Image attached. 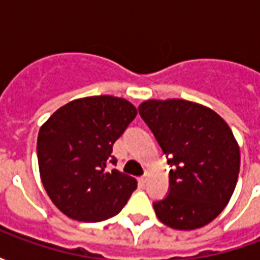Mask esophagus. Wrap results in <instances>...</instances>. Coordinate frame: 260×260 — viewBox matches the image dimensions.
<instances>
[{
	"instance_id": "1",
	"label": "esophagus",
	"mask_w": 260,
	"mask_h": 260,
	"mask_svg": "<svg viewBox=\"0 0 260 260\" xmlns=\"http://www.w3.org/2000/svg\"><path fill=\"white\" fill-rule=\"evenodd\" d=\"M146 181H147V174H145V175H142V177H139V182H141V184H145Z\"/></svg>"
}]
</instances>
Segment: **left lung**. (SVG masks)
Returning <instances> with one entry per match:
<instances>
[{
	"label": "left lung",
	"instance_id": "left-lung-1",
	"mask_svg": "<svg viewBox=\"0 0 260 260\" xmlns=\"http://www.w3.org/2000/svg\"><path fill=\"white\" fill-rule=\"evenodd\" d=\"M167 156L169 195L153 202L158 220L175 230L201 229L227 206L240 173V147L227 122L196 103L147 100L139 106Z\"/></svg>",
	"mask_w": 260,
	"mask_h": 260
}]
</instances>
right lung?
<instances>
[{"instance_id":"obj_1","label":"right lung","mask_w":260,"mask_h":260,"mask_svg":"<svg viewBox=\"0 0 260 260\" xmlns=\"http://www.w3.org/2000/svg\"><path fill=\"white\" fill-rule=\"evenodd\" d=\"M136 114L125 99L91 96L62 106L40 128L42 182L68 217L79 221L113 217L136 189L135 178L119 173L111 154Z\"/></svg>"}]
</instances>
